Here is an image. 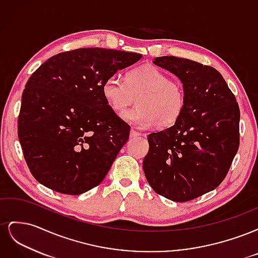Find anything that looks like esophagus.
<instances>
[{"label": "esophagus", "mask_w": 258, "mask_h": 258, "mask_svg": "<svg viewBox=\"0 0 258 258\" xmlns=\"http://www.w3.org/2000/svg\"><path fill=\"white\" fill-rule=\"evenodd\" d=\"M139 136H140V134H139V132H137L135 129L130 130V138H137Z\"/></svg>", "instance_id": "34e87169"}]
</instances>
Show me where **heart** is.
Wrapping results in <instances>:
<instances>
[{
	"mask_svg": "<svg viewBox=\"0 0 258 258\" xmlns=\"http://www.w3.org/2000/svg\"><path fill=\"white\" fill-rule=\"evenodd\" d=\"M103 97L118 115L137 99L138 106L122 114V118L138 128H168L182 116L186 97L183 86L154 66L131 70L126 81L112 75L102 85Z\"/></svg>",
	"mask_w": 258,
	"mask_h": 258,
	"instance_id": "b5f03b06",
	"label": "heart"
}]
</instances>
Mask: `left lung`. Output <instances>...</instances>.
I'll return each instance as SVG.
<instances>
[{
    "instance_id": "1",
    "label": "left lung",
    "mask_w": 258,
    "mask_h": 258,
    "mask_svg": "<svg viewBox=\"0 0 258 258\" xmlns=\"http://www.w3.org/2000/svg\"><path fill=\"white\" fill-rule=\"evenodd\" d=\"M154 63L178 77L186 104L172 127L147 136L143 170L160 196L189 201L215 189L227 175L240 143L239 105L212 67L173 56Z\"/></svg>"
}]
</instances>
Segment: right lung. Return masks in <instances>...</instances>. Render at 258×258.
I'll use <instances>...</instances> for the list:
<instances>
[{"label": "right lung", "instance_id": "obj_1", "mask_svg": "<svg viewBox=\"0 0 258 258\" xmlns=\"http://www.w3.org/2000/svg\"><path fill=\"white\" fill-rule=\"evenodd\" d=\"M142 58L99 47L54 54L31 75L22 92L18 138L38 183L66 195L98 186L130 126L108 106L104 81Z\"/></svg>", "mask_w": 258, "mask_h": 258}]
</instances>
